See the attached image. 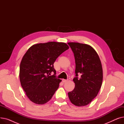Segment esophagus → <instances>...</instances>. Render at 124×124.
I'll list each match as a JSON object with an SVG mask.
<instances>
[{"label": "esophagus", "instance_id": "1", "mask_svg": "<svg viewBox=\"0 0 124 124\" xmlns=\"http://www.w3.org/2000/svg\"><path fill=\"white\" fill-rule=\"evenodd\" d=\"M68 80H66V79H62V82H64V83H65V82H67L68 81Z\"/></svg>", "mask_w": 124, "mask_h": 124}]
</instances>
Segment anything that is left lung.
<instances>
[{"label":"left lung","mask_w":124,"mask_h":124,"mask_svg":"<svg viewBox=\"0 0 124 124\" xmlns=\"http://www.w3.org/2000/svg\"><path fill=\"white\" fill-rule=\"evenodd\" d=\"M75 61V88L68 93L71 103L76 106L87 105L97 96L102 85L103 73L101 61L95 50L90 46L70 42ZM78 74L81 75L78 78Z\"/></svg>","instance_id":"1"}]
</instances>
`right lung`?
Segmentation results:
<instances>
[{"instance_id":"obj_1","label":"right lung","mask_w":124,"mask_h":124,"mask_svg":"<svg viewBox=\"0 0 124 124\" xmlns=\"http://www.w3.org/2000/svg\"><path fill=\"white\" fill-rule=\"evenodd\" d=\"M69 49L64 43L50 42L32 45L25 53L19 67V79L26 95L38 105L49 101L59 86L54 63ZM54 74L51 76V72Z\"/></svg>"}]
</instances>
